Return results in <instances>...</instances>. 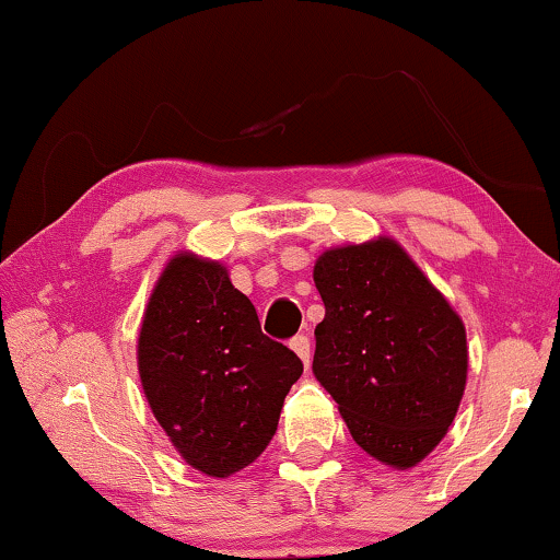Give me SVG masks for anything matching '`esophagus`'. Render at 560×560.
<instances>
[{"instance_id":"34e87169","label":"esophagus","mask_w":560,"mask_h":560,"mask_svg":"<svg viewBox=\"0 0 560 560\" xmlns=\"http://www.w3.org/2000/svg\"><path fill=\"white\" fill-rule=\"evenodd\" d=\"M290 349H293L295 354L303 359L305 366L311 364V339H308V336H305V334L293 336V339H290Z\"/></svg>"}]
</instances>
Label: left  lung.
<instances>
[{
	"instance_id": "1",
	"label": "left lung",
	"mask_w": 560,
	"mask_h": 560,
	"mask_svg": "<svg viewBox=\"0 0 560 560\" xmlns=\"http://www.w3.org/2000/svg\"><path fill=\"white\" fill-rule=\"evenodd\" d=\"M313 280L326 305L313 374L366 454L410 469L439 446L464 397L462 318L387 236L326 249Z\"/></svg>"
}]
</instances>
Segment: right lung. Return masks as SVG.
Masks as SVG:
<instances>
[{"mask_svg":"<svg viewBox=\"0 0 560 560\" xmlns=\"http://www.w3.org/2000/svg\"><path fill=\"white\" fill-rule=\"evenodd\" d=\"M137 366L152 416L194 469L232 477L267 448L303 374L295 351L262 334L224 265L180 252L144 311Z\"/></svg>","mask_w":560,"mask_h":560,"instance_id":"1","label":"right lung"}]
</instances>
